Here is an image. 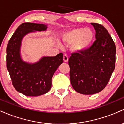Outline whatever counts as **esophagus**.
Returning a JSON list of instances; mask_svg holds the SVG:
<instances>
[{
	"instance_id": "esophagus-1",
	"label": "esophagus",
	"mask_w": 124,
	"mask_h": 124,
	"mask_svg": "<svg viewBox=\"0 0 124 124\" xmlns=\"http://www.w3.org/2000/svg\"><path fill=\"white\" fill-rule=\"evenodd\" d=\"M63 60L64 62H67L68 60H69V57L67 54H64L63 56Z\"/></svg>"
}]
</instances>
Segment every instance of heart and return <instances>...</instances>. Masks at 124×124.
Instances as JSON below:
<instances>
[{"label":"heart","mask_w":124,"mask_h":124,"mask_svg":"<svg viewBox=\"0 0 124 124\" xmlns=\"http://www.w3.org/2000/svg\"><path fill=\"white\" fill-rule=\"evenodd\" d=\"M94 39V31L90 28H76L64 33L62 39L67 44H72L75 51H83L91 45Z\"/></svg>","instance_id":"obj_1"}]
</instances>
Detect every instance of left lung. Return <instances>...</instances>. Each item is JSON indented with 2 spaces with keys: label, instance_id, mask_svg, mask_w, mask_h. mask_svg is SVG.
<instances>
[{
  "label": "left lung",
  "instance_id": "obj_1",
  "mask_svg": "<svg viewBox=\"0 0 124 124\" xmlns=\"http://www.w3.org/2000/svg\"><path fill=\"white\" fill-rule=\"evenodd\" d=\"M91 24L96 40L85 50L73 53L69 59L72 87L85 95L99 93L106 87L115 64L116 47L110 34L102 25Z\"/></svg>",
  "mask_w": 124,
  "mask_h": 124
}]
</instances>
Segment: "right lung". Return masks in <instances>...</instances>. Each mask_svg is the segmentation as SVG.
<instances>
[{
	"instance_id": "right-lung-1",
	"label": "right lung",
	"mask_w": 124,
	"mask_h": 124,
	"mask_svg": "<svg viewBox=\"0 0 124 124\" xmlns=\"http://www.w3.org/2000/svg\"><path fill=\"white\" fill-rule=\"evenodd\" d=\"M47 25L33 23L20 24L11 37L6 48V67L12 84L18 92L26 96H39L50 90L51 78L63 62L62 53L54 57H44L38 62H23L20 54L21 42L25 35L34 31H44Z\"/></svg>"
}]
</instances>
